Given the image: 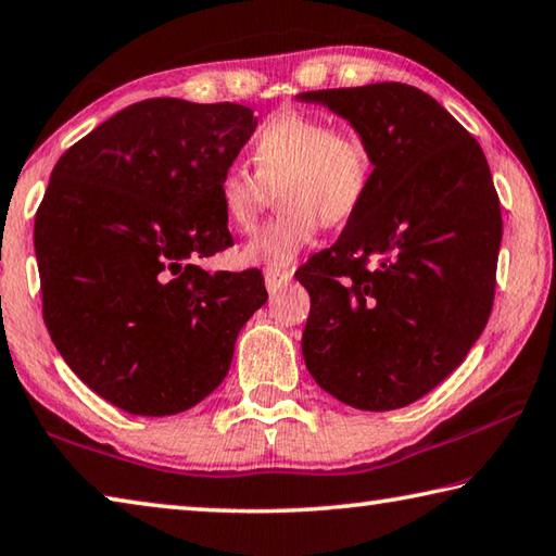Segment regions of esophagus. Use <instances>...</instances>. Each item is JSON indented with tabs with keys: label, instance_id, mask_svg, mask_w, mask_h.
I'll list each match as a JSON object with an SVG mask.
<instances>
[{
	"label": "esophagus",
	"instance_id": "obj_1",
	"mask_svg": "<svg viewBox=\"0 0 556 556\" xmlns=\"http://www.w3.org/2000/svg\"><path fill=\"white\" fill-rule=\"evenodd\" d=\"M290 278H293V270H266L263 273V280H266V288L268 293H276L278 288H283L286 283H290Z\"/></svg>",
	"mask_w": 556,
	"mask_h": 556
}]
</instances>
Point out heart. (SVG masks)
<instances>
[{"label": "heart", "instance_id": "b5f03b06", "mask_svg": "<svg viewBox=\"0 0 556 556\" xmlns=\"http://www.w3.org/2000/svg\"><path fill=\"white\" fill-rule=\"evenodd\" d=\"M251 163L224 168L217 200L233 231L253 229L278 192L283 212L239 249L243 266L288 270L319 227L352 219L374 180L371 146L356 131L334 129L323 116L286 110L261 124L251 143Z\"/></svg>", "mask_w": 556, "mask_h": 556}]
</instances>
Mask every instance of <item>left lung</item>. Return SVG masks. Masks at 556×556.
<instances>
[{
	"label": "left lung",
	"mask_w": 556,
	"mask_h": 556,
	"mask_svg": "<svg viewBox=\"0 0 556 556\" xmlns=\"http://www.w3.org/2000/svg\"><path fill=\"white\" fill-rule=\"evenodd\" d=\"M371 146L374 180L334 247L295 276L307 288V371L358 410H395L440 386L489 323L503 237L479 141L403 83L300 94Z\"/></svg>",
	"instance_id": "1"
}]
</instances>
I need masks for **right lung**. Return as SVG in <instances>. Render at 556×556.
Returning a JSON list of instances; mask_svg holds the SVG:
<instances>
[{"label": "right lung", "instance_id": "right-lung-1", "mask_svg": "<svg viewBox=\"0 0 556 556\" xmlns=\"http://www.w3.org/2000/svg\"><path fill=\"white\" fill-rule=\"evenodd\" d=\"M256 124L243 104L155 97L55 163L34 227L43 323L75 376L124 413L204 401L266 303L261 270L198 266L233 243L217 182Z\"/></svg>", "mask_w": 556, "mask_h": 556}]
</instances>
